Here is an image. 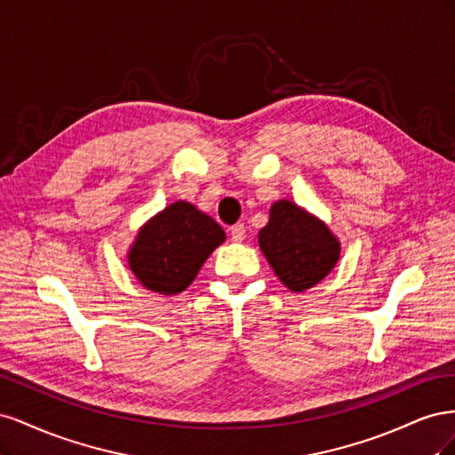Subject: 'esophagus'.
Wrapping results in <instances>:
<instances>
[{"instance_id":"esophagus-1","label":"esophagus","mask_w":455,"mask_h":455,"mask_svg":"<svg viewBox=\"0 0 455 455\" xmlns=\"http://www.w3.org/2000/svg\"><path fill=\"white\" fill-rule=\"evenodd\" d=\"M229 235H231V241L235 243H241L244 239V226L243 224H235L229 228Z\"/></svg>"}]
</instances>
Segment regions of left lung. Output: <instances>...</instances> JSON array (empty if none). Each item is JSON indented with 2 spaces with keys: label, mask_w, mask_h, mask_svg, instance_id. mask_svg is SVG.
I'll return each instance as SVG.
<instances>
[{
  "label": "left lung",
  "mask_w": 455,
  "mask_h": 455,
  "mask_svg": "<svg viewBox=\"0 0 455 455\" xmlns=\"http://www.w3.org/2000/svg\"><path fill=\"white\" fill-rule=\"evenodd\" d=\"M259 249L281 283L304 292L321 283L339 259V241L316 216L292 201L271 204L269 222L258 233Z\"/></svg>",
  "instance_id": "1"
}]
</instances>
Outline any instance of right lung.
<instances>
[{
	"instance_id": "obj_1",
	"label": "right lung",
	"mask_w": 455,
	"mask_h": 455,
	"mask_svg": "<svg viewBox=\"0 0 455 455\" xmlns=\"http://www.w3.org/2000/svg\"><path fill=\"white\" fill-rule=\"evenodd\" d=\"M224 241V229L211 216L176 201L140 228L127 256L129 267L148 291L180 294Z\"/></svg>"
}]
</instances>
